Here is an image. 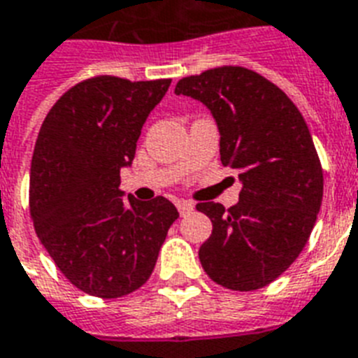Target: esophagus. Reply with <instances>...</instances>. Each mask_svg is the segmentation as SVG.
I'll return each instance as SVG.
<instances>
[{
    "label": "esophagus",
    "instance_id": "34e87169",
    "mask_svg": "<svg viewBox=\"0 0 358 358\" xmlns=\"http://www.w3.org/2000/svg\"><path fill=\"white\" fill-rule=\"evenodd\" d=\"M176 208H178L180 215H187L193 211L194 204L193 202H189V200H178V202H176Z\"/></svg>",
    "mask_w": 358,
    "mask_h": 358
}]
</instances>
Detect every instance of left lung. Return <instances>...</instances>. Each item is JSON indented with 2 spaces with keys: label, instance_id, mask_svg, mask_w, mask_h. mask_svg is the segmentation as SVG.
<instances>
[{
  "label": "left lung",
  "instance_id": "left-lung-1",
  "mask_svg": "<svg viewBox=\"0 0 358 358\" xmlns=\"http://www.w3.org/2000/svg\"><path fill=\"white\" fill-rule=\"evenodd\" d=\"M176 95L204 103L220 132V162L239 173V202H200L213 231L200 246L206 274L226 289L257 290L301 254L324 194V171L296 104L268 78L222 66L178 80Z\"/></svg>",
  "mask_w": 358,
  "mask_h": 358
}]
</instances>
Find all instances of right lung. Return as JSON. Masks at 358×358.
<instances>
[{"mask_svg":"<svg viewBox=\"0 0 358 358\" xmlns=\"http://www.w3.org/2000/svg\"><path fill=\"white\" fill-rule=\"evenodd\" d=\"M169 86L171 78H86L58 99L38 132L31 219L58 270L90 296L138 290L180 217L164 196L139 202L119 189L143 123Z\"/></svg>","mask_w":358,"mask_h":358,"instance_id":"add662e5","label":"right lung"}]
</instances>
